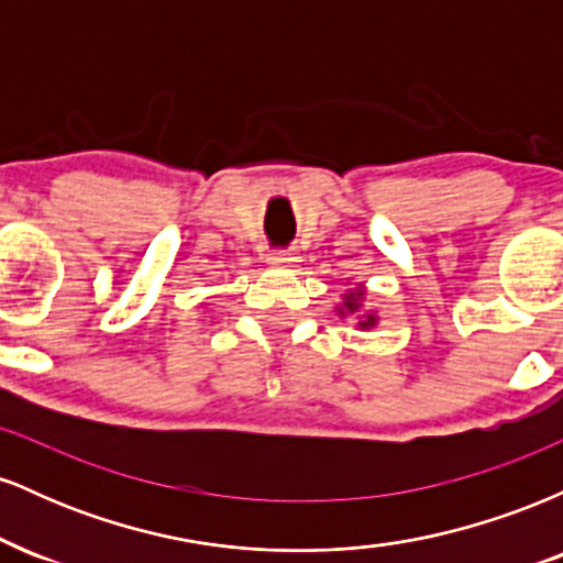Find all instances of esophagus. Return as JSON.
Here are the masks:
<instances>
[{
	"label": "esophagus",
	"instance_id": "34e87169",
	"mask_svg": "<svg viewBox=\"0 0 563 563\" xmlns=\"http://www.w3.org/2000/svg\"><path fill=\"white\" fill-rule=\"evenodd\" d=\"M299 256L294 254V251H283V249H275V251H267V262L269 264H280V267H286V264H294Z\"/></svg>",
	"mask_w": 563,
	"mask_h": 563
}]
</instances>
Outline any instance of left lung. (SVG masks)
I'll use <instances>...</instances> for the list:
<instances>
[{
	"label": "left lung",
	"instance_id": "left-lung-1",
	"mask_svg": "<svg viewBox=\"0 0 563 563\" xmlns=\"http://www.w3.org/2000/svg\"><path fill=\"white\" fill-rule=\"evenodd\" d=\"M363 299H365V290L363 288H354V290H349V294L344 296V303H341L339 307V312L341 314H352V312H357L360 307H363ZM376 312H367L363 320H360V328H363V331H367V328H373L376 325Z\"/></svg>",
	"mask_w": 563,
	"mask_h": 563
}]
</instances>
